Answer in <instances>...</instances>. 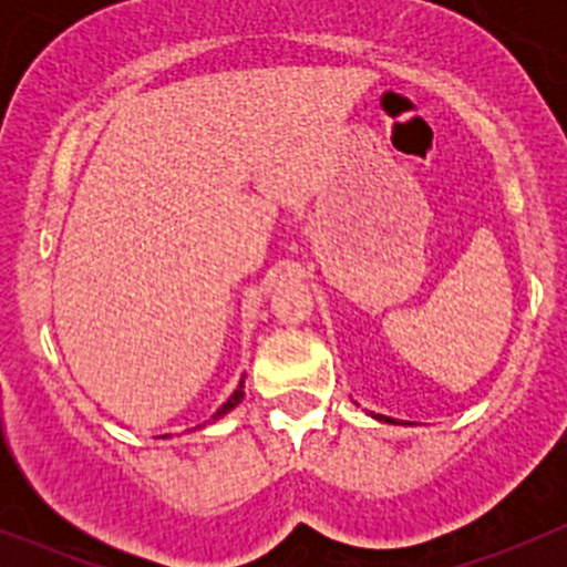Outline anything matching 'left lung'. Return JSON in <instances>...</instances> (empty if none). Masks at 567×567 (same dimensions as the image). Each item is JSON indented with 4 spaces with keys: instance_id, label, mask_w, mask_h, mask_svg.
<instances>
[{
    "instance_id": "1",
    "label": "left lung",
    "mask_w": 567,
    "mask_h": 567,
    "mask_svg": "<svg viewBox=\"0 0 567 567\" xmlns=\"http://www.w3.org/2000/svg\"><path fill=\"white\" fill-rule=\"evenodd\" d=\"M373 416V420H379V422H392V425H398V422L392 420V416H384V414H370ZM405 425H409V422H405Z\"/></svg>"
}]
</instances>
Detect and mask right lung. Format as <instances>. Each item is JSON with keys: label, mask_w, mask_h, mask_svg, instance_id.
<instances>
[{"label": "right lung", "mask_w": 567, "mask_h": 567, "mask_svg": "<svg viewBox=\"0 0 567 567\" xmlns=\"http://www.w3.org/2000/svg\"><path fill=\"white\" fill-rule=\"evenodd\" d=\"M241 400H244V375H241V381H238L236 392H233V394H230V398H227V400H225V403H221V409H219V411H216V414H214V416H210V422H216V420H221V416H225V414H230V411H233V409H236V405H238V403H241Z\"/></svg>", "instance_id": "right-lung-1"}]
</instances>
